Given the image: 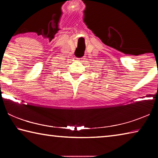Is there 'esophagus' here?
<instances>
[{
    "mask_svg": "<svg viewBox=\"0 0 158 158\" xmlns=\"http://www.w3.org/2000/svg\"><path fill=\"white\" fill-rule=\"evenodd\" d=\"M85 59L84 58V57H82V58H78V60H79V61H83Z\"/></svg>",
    "mask_w": 158,
    "mask_h": 158,
    "instance_id": "obj_1",
    "label": "esophagus"
}]
</instances>
